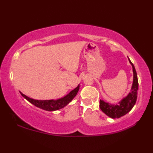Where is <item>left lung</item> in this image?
Masks as SVG:
<instances>
[{
  "instance_id": "1",
  "label": "left lung",
  "mask_w": 153,
  "mask_h": 153,
  "mask_svg": "<svg viewBox=\"0 0 153 153\" xmlns=\"http://www.w3.org/2000/svg\"><path fill=\"white\" fill-rule=\"evenodd\" d=\"M129 59V63L132 67L133 70V83L131 86L130 92L126 97H123L120 101H119L115 105L111 104L105 102L103 100H100V108L103 113L111 118L115 119L120 118L122 116L126 115L131 110V108L135 105L137 94H138V81L137 74L133 63Z\"/></svg>"
}]
</instances>
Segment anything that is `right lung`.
Masks as SVG:
<instances>
[{"label": "right lung", "mask_w": 153, "mask_h": 153, "mask_svg": "<svg viewBox=\"0 0 153 153\" xmlns=\"http://www.w3.org/2000/svg\"><path fill=\"white\" fill-rule=\"evenodd\" d=\"M79 84L77 86L74 90H71V91L65 96L64 97H62L61 98H58V99L54 100H35L33 98H31L30 97H27L21 92L20 94L24 98H25L27 100H28L30 103H32L33 105L38 108H42L43 110L48 111H55L63 108L65 107L72 100L74 99V97L77 95V92L79 91Z\"/></svg>", "instance_id": "1"}]
</instances>
